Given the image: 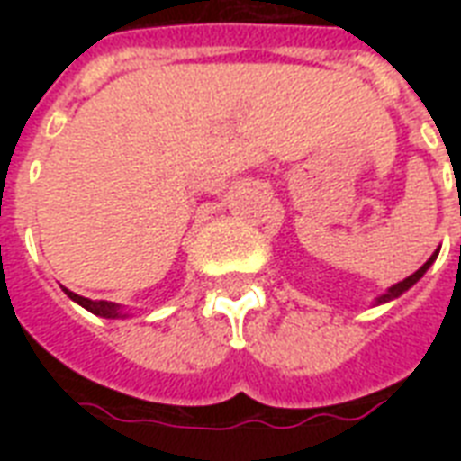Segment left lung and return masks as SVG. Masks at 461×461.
Instances as JSON below:
<instances>
[{
  "mask_svg": "<svg viewBox=\"0 0 461 461\" xmlns=\"http://www.w3.org/2000/svg\"><path fill=\"white\" fill-rule=\"evenodd\" d=\"M438 253H440V249H436V251H433V256H430V258L426 260V263H423V266L419 267V270H416L414 275H409V277H404V280H402V282H397V285H393V287L387 289L385 294L375 296V302H373V306H380V303L394 302V299H397V296H402V294H404V292H409V289L414 287L416 282L421 280L423 275H426V270H429V267L433 266V263H436Z\"/></svg>",
  "mask_w": 461,
  "mask_h": 461,
  "instance_id": "8db88e82",
  "label": "left lung"
}]
</instances>
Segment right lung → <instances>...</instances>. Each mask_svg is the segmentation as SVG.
Listing matches in <instances>:
<instances>
[{
  "instance_id": "add662e5",
  "label": "right lung",
  "mask_w": 461,
  "mask_h": 461,
  "mask_svg": "<svg viewBox=\"0 0 461 461\" xmlns=\"http://www.w3.org/2000/svg\"><path fill=\"white\" fill-rule=\"evenodd\" d=\"M64 292H67V296L71 299V302H76L78 306H83L86 311H90V313L100 315V318H112V321H114V318H126V315H129L124 308L114 302H93V299L78 296L76 292H68L67 287H64Z\"/></svg>"
}]
</instances>
